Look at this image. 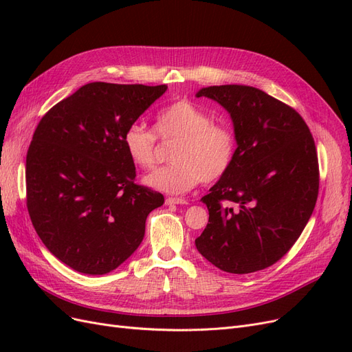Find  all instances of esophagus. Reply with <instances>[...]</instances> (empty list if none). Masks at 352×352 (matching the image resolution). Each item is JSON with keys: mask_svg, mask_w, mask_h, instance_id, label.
Here are the masks:
<instances>
[{"mask_svg": "<svg viewBox=\"0 0 352 352\" xmlns=\"http://www.w3.org/2000/svg\"><path fill=\"white\" fill-rule=\"evenodd\" d=\"M166 204L167 206H184V204H188V201L184 199V198H173V197H168L166 198Z\"/></svg>", "mask_w": 352, "mask_h": 352, "instance_id": "esophagus-1", "label": "esophagus"}]
</instances>
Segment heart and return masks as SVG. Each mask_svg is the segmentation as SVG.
I'll use <instances>...</instances> for the list:
<instances>
[{
    "mask_svg": "<svg viewBox=\"0 0 352 352\" xmlns=\"http://www.w3.org/2000/svg\"><path fill=\"white\" fill-rule=\"evenodd\" d=\"M154 131L162 140L176 141L172 164L145 176L144 182L167 194H184L201 180L212 182L225 176L236 153V138L225 123L211 117L189 100H180L158 111ZM140 123L127 126L123 148L131 162L142 170L155 164L157 138Z\"/></svg>",
    "mask_w": 352,
    "mask_h": 352,
    "instance_id": "obj_1",
    "label": "heart"
}]
</instances>
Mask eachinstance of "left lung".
Masks as SVG:
<instances>
[{
    "mask_svg": "<svg viewBox=\"0 0 352 352\" xmlns=\"http://www.w3.org/2000/svg\"><path fill=\"white\" fill-rule=\"evenodd\" d=\"M217 101L236 138L230 168L201 201L208 223L197 250L223 272L245 274L279 261L310 220L318 195L314 140L302 117L247 85L202 88Z\"/></svg>",
    "mask_w": 352,
    "mask_h": 352,
    "instance_id": "8db88e82",
    "label": "left lung"
}]
</instances>
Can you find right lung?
I'll use <instances>...</instances> for the list:
<instances>
[{"mask_svg":"<svg viewBox=\"0 0 352 352\" xmlns=\"http://www.w3.org/2000/svg\"><path fill=\"white\" fill-rule=\"evenodd\" d=\"M166 89L92 82L41 119L26 155V206L41 241L73 270L119 267L163 206L162 194L135 184L122 138Z\"/></svg>","mask_w":352,"mask_h":352,"instance_id":"add662e5","label":"right lung"}]
</instances>
